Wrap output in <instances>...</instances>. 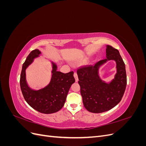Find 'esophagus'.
Segmentation results:
<instances>
[{
	"mask_svg": "<svg viewBox=\"0 0 146 146\" xmlns=\"http://www.w3.org/2000/svg\"><path fill=\"white\" fill-rule=\"evenodd\" d=\"M74 78H75V80H76V82H77L78 80V76H77V72H74Z\"/></svg>",
	"mask_w": 146,
	"mask_h": 146,
	"instance_id": "1",
	"label": "esophagus"
}]
</instances>
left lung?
I'll return each instance as SVG.
<instances>
[{
  "instance_id": "8db88e82",
  "label": "left lung",
  "mask_w": 146,
  "mask_h": 146,
  "mask_svg": "<svg viewBox=\"0 0 146 146\" xmlns=\"http://www.w3.org/2000/svg\"><path fill=\"white\" fill-rule=\"evenodd\" d=\"M106 47L105 59L94 65L82 67L77 71L84 107L94 113L107 111L117 105L122 98L127 85L125 66L119 52L111 46ZM110 60L115 61L117 72L113 80L107 83L100 78L98 69Z\"/></svg>"
}]
</instances>
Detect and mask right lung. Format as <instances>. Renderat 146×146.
Here are the masks:
<instances>
[{"label": "right lung", "mask_w": 146, "mask_h": 146, "mask_svg": "<svg viewBox=\"0 0 146 146\" xmlns=\"http://www.w3.org/2000/svg\"><path fill=\"white\" fill-rule=\"evenodd\" d=\"M41 54L38 49H35L27 57L22 68L20 86L25 101L31 107L41 113L51 114L63 108L70 87L75 82V78L73 71L66 74L57 71L56 64L51 61L52 75L48 85L38 90L30 88L26 81L25 70Z\"/></svg>", "instance_id": "add662e5"}]
</instances>
